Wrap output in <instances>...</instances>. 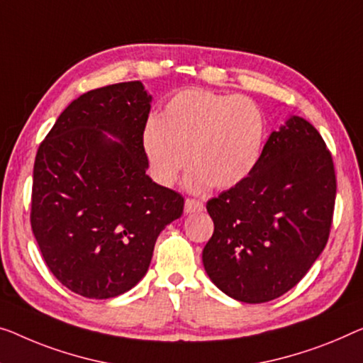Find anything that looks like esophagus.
<instances>
[{"label": "esophagus", "mask_w": 363, "mask_h": 363, "mask_svg": "<svg viewBox=\"0 0 363 363\" xmlns=\"http://www.w3.org/2000/svg\"><path fill=\"white\" fill-rule=\"evenodd\" d=\"M202 210H203V203L199 202V200L186 199V202H184V212L186 213H196V212H202Z\"/></svg>", "instance_id": "1"}]
</instances>
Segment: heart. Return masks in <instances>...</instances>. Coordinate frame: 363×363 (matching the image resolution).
I'll use <instances>...</instances> for the list:
<instances>
[{
  "instance_id": "obj_1",
  "label": "heart",
  "mask_w": 363,
  "mask_h": 363,
  "mask_svg": "<svg viewBox=\"0 0 363 363\" xmlns=\"http://www.w3.org/2000/svg\"><path fill=\"white\" fill-rule=\"evenodd\" d=\"M266 117L246 96L191 88L166 102L158 121L143 132L156 181L171 186L187 166L184 186L191 192L231 189L251 176L266 145Z\"/></svg>"
}]
</instances>
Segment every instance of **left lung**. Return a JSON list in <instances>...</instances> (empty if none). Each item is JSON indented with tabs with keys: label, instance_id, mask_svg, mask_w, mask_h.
I'll list each match as a JSON object with an SVG mask.
<instances>
[{
	"label": "left lung",
	"instance_id": "8db88e82",
	"mask_svg": "<svg viewBox=\"0 0 363 363\" xmlns=\"http://www.w3.org/2000/svg\"><path fill=\"white\" fill-rule=\"evenodd\" d=\"M336 172L318 130L291 116L269 135L247 179L207 202L205 272L231 298L266 303L305 277L326 246Z\"/></svg>",
	"mask_w": 363,
	"mask_h": 363
}]
</instances>
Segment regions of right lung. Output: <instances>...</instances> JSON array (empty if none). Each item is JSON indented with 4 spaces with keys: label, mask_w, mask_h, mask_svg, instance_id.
I'll list each match as a JSON object with an SVG mask.
<instances>
[{
    "label": "right lung",
    "mask_w": 363,
    "mask_h": 363,
    "mask_svg": "<svg viewBox=\"0 0 363 363\" xmlns=\"http://www.w3.org/2000/svg\"><path fill=\"white\" fill-rule=\"evenodd\" d=\"M151 96L140 81L74 99L37 150L30 225L52 274L86 298H113L150 267L184 199L147 174Z\"/></svg>",
    "instance_id": "right-lung-1"
}]
</instances>
